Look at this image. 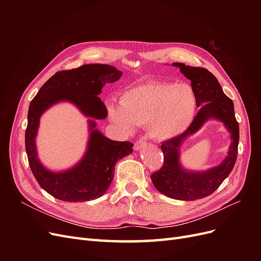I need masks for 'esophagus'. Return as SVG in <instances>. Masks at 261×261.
Listing matches in <instances>:
<instances>
[{
  "instance_id": "34e87169",
  "label": "esophagus",
  "mask_w": 261,
  "mask_h": 261,
  "mask_svg": "<svg viewBox=\"0 0 261 261\" xmlns=\"http://www.w3.org/2000/svg\"><path fill=\"white\" fill-rule=\"evenodd\" d=\"M146 145H147V141H146V139H144V138H140V139H138L136 143H135V149H137V150H139V149H143L144 147H146Z\"/></svg>"
}]
</instances>
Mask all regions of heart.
Instances as JSON below:
<instances>
[{
  "instance_id": "obj_1",
  "label": "heart",
  "mask_w": 261,
  "mask_h": 261,
  "mask_svg": "<svg viewBox=\"0 0 261 261\" xmlns=\"http://www.w3.org/2000/svg\"><path fill=\"white\" fill-rule=\"evenodd\" d=\"M120 105H108L111 121L124 129L133 123L149 126L151 135L165 140L183 133L196 112V94L187 84L148 82L126 90Z\"/></svg>"
}]
</instances>
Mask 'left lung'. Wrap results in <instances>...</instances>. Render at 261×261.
<instances>
[{
    "mask_svg": "<svg viewBox=\"0 0 261 261\" xmlns=\"http://www.w3.org/2000/svg\"><path fill=\"white\" fill-rule=\"evenodd\" d=\"M191 81L196 94L198 113L180 135L165 140L161 145L163 164L151 174L153 186L163 195L178 200H196L211 195L222 184L234 168L239 151L240 127L235 118L233 101L223 92L216 76L203 67L173 63ZM209 118L222 120L231 133L232 144L228 156L218 167L204 172H188L179 164V147L184 139L198 130Z\"/></svg>",
    "mask_w": 261,
    "mask_h": 261,
    "instance_id": "left-lung-1",
    "label": "left lung"
}]
</instances>
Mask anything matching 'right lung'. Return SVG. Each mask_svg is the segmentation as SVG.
I'll return each mask as SVG.
<instances>
[{"label":"right lung","instance_id":"obj_1","mask_svg":"<svg viewBox=\"0 0 261 261\" xmlns=\"http://www.w3.org/2000/svg\"><path fill=\"white\" fill-rule=\"evenodd\" d=\"M121 70L106 64H87L78 68L55 73L31 100L25 145L29 167L46 193L63 201H89L103 195L112 183L116 162L133 152L129 141H116L105 137L90 120L92 132L89 150L73 169L55 173L46 170L38 161L34 138L41 114L60 100H69L94 120H103L108 111L98 97L107 83H114Z\"/></svg>","mask_w":261,"mask_h":261}]
</instances>
